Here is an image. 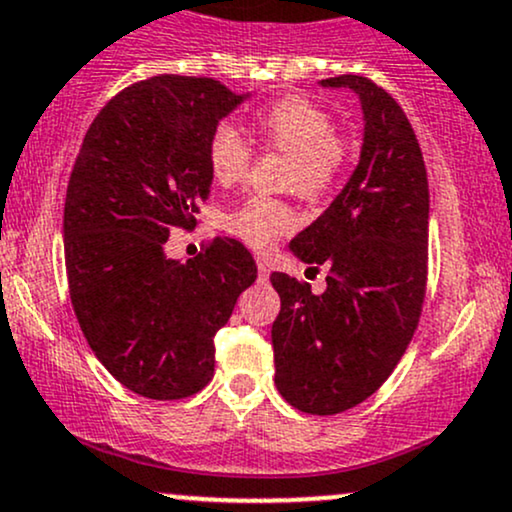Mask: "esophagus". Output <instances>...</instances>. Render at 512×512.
<instances>
[{"label": "esophagus", "mask_w": 512, "mask_h": 512, "mask_svg": "<svg viewBox=\"0 0 512 512\" xmlns=\"http://www.w3.org/2000/svg\"><path fill=\"white\" fill-rule=\"evenodd\" d=\"M257 276H260L262 284H264V281H269V267L262 260H257Z\"/></svg>", "instance_id": "34e87169"}]
</instances>
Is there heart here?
<instances>
[{"instance_id":"heart-1","label":"heart","mask_w":512,"mask_h":512,"mask_svg":"<svg viewBox=\"0 0 512 512\" xmlns=\"http://www.w3.org/2000/svg\"><path fill=\"white\" fill-rule=\"evenodd\" d=\"M334 129L332 115L301 96L281 98L250 115L252 137L291 156L286 182L313 202L334 190L349 156L344 139H339ZM207 161L214 180L231 185L243 178L250 166V146L236 127L219 125L209 134ZM296 226V211L289 204L260 195L248 197L226 216L228 231L260 250Z\"/></svg>"}]
</instances>
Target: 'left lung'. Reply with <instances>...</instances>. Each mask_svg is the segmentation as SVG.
I'll return each instance as SVG.
<instances>
[{"instance_id": "left-lung-1", "label": "left lung", "mask_w": 512, "mask_h": 512, "mask_svg": "<svg viewBox=\"0 0 512 512\" xmlns=\"http://www.w3.org/2000/svg\"><path fill=\"white\" fill-rule=\"evenodd\" d=\"M351 88L363 110L358 166L334 202L291 240L327 267V289L274 272V383L291 407L330 416L368 399L414 337L426 296L428 180L421 146L395 98L366 76L322 79Z\"/></svg>"}]
</instances>
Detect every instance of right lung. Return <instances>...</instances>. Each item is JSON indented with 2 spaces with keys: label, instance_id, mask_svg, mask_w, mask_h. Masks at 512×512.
Returning <instances> with one entry per match:
<instances>
[{
  "label": "right lung",
  "instance_id": "obj_1",
  "mask_svg": "<svg viewBox=\"0 0 512 512\" xmlns=\"http://www.w3.org/2000/svg\"><path fill=\"white\" fill-rule=\"evenodd\" d=\"M250 93L207 76L132 84L88 127L64 202V262L81 332L98 361L146 399H182L214 375V337L257 264L214 238L182 264L173 228H195L214 175L209 134Z\"/></svg>",
  "mask_w": 512,
  "mask_h": 512
}]
</instances>
